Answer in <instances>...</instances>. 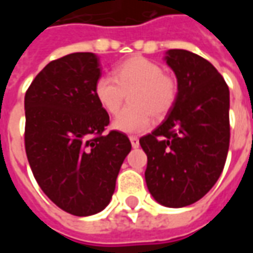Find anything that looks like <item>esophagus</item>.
<instances>
[{"instance_id":"obj_1","label":"esophagus","mask_w":253,"mask_h":253,"mask_svg":"<svg viewBox=\"0 0 253 253\" xmlns=\"http://www.w3.org/2000/svg\"><path fill=\"white\" fill-rule=\"evenodd\" d=\"M130 142H131V146L134 149L139 146V139L137 137H130Z\"/></svg>"}]
</instances>
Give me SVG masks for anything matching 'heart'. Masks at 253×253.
<instances>
[{
	"instance_id": "b5f03b06",
	"label": "heart",
	"mask_w": 253,
	"mask_h": 253,
	"mask_svg": "<svg viewBox=\"0 0 253 253\" xmlns=\"http://www.w3.org/2000/svg\"><path fill=\"white\" fill-rule=\"evenodd\" d=\"M94 96L111 115L119 112L128 94L130 107L112 122V128L126 134L148 131L156 118L165 116L177 99V84L159 63L143 57H131L116 65L112 77L101 76L94 83Z\"/></svg>"
}]
</instances>
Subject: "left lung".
Masks as SVG:
<instances>
[{
    "label": "left lung",
    "instance_id": "left-lung-1",
    "mask_svg": "<svg viewBox=\"0 0 253 253\" xmlns=\"http://www.w3.org/2000/svg\"><path fill=\"white\" fill-rule=\"evenodd\" d=\"M177 99L152 134L139 139L148 156L149 192L165 207H184L217 183L230 139L229 88L217 69L187 50H168Z\"/></svg>",
    "mask_w": 253,
    "mask_h": 253
}]
</instances>
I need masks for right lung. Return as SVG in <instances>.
<instances>
[{
    "mask_svg": "<svg viewBox=\"0 0 253 253\" xmlns=\"http://www.w3.org/2000/svg\"><path fill=\"white\" fill-rule=\"evenodd\" d=\"M101 76L93 52H73L42 70L25 93V152L42 191L77 217L108 206L131 143L103 135L110 116L94 96Z\"/></svg>",
    "mask_w": 253,
    "mask_h": 253,
    "instance_id": "obj_1",
    "label": "right lung"
}]
</instances>
